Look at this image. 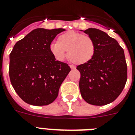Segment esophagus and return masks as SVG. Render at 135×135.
<instances>
[{
    "instance_id": "esophagus-1",
    "label": "esophagus",
    "mask_w": 135,
    "mask_h": 135,
    "mask_svg": "<svg viewBox=\"0 0 135 135\" xmlns=\"http://www.w3.org/2000/svg\"><path fill=\"white\" fill-rule=\"evenodd\" d=\"M70 67H71V69H75V66L71 64V65H70Z\"/></svg>"
}]
</instances>
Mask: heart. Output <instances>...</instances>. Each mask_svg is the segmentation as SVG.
Segmentation results:
<instances>
[{
    "label": "heart",
    "mask_w": 135,
    "mask_h": 135,
    "mask_svg": "<svg viewBox=\"0 0 135 135\" xmlns=\"http://www.w3.org/2000/svg\"><path fill=\"white\" fill-rule=\"evenodd\" d=\"M52 54L58 60H62L67 51L70 61L77 64H82L93 57L95 45L91 37L75 31H68L57 38V42L50 45Z\"/></svg>",
    "instance_id": "b5f03b06"
}]
</instances>
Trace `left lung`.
Returning a JSON list of instances; mask_svg holds the SVG:
<instances>
[{
  "instance_id": "1",
  "label": "left lung",
  "mask_w": 135,
  "mask_h": 135,
  "mask_svg": "<svg viewBox=\"0 0 135 135\" xmlns=\"http://www.w3.org/2000/svg\"><path fill=\"white\" fill-rule=\"evenodd\" d=\"M84 32L93 38L95 51L90 61L77 66L80 93L87 103L104 106L115 101L126 83L124 51L116 40L104 31L90 28Z\"/></svg>"
}]
</instances>
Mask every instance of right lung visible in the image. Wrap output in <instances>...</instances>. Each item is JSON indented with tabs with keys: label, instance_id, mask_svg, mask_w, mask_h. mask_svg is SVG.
<instances>
[{
	"label": "right lung",
	"instance_id": "obj_1",
	"mask_svg": "<svg viewBox=\"0 0 135 135\" xmlns=\"http://www.w3.org/2000/svg\"><path fill=\"white\" fill-rule=\"evenodd\" d=\"M64 31L38 28L13 46L9 55V75L12 86L25 102L45 106L57 98L71 69L66 63L55 60L50 45Z\"/></svg>",
	"mask_w": 135,
	"mask_h": 135
}]
</instances>
